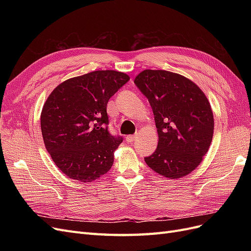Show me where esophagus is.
<instances>
[{"instance_id":"1","label":"esophagus","mask_w":251,"mask_h":251,"mask_svg":"<svg viewBox=\"0 0 251 251\" xmlns=\"http://www.w3.org/2000/svg\"><path fill=\"white\" fill-rule=\"evenodd\" d=\"M136 139V136L135 135H127L126 137V142H133Z\"/></svg>"}]
</instances>
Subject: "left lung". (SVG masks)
<instances>
[{
	"label": "left lung",
	"mask_w": 251,
	"mask_h": 251,
	"mask_svg": "<svg viewBox=\"0 0 251 251\" xmlns=\"http://www.w3.org/2000/svg\"><path fill=\"white\" fill-rule=\"evenodd\" d=\"M136 86L155 116L158 146L144 161L169 179L187 176L206 155L214 135V114L206 95L183 75L165 70L141 71Z\"/></svg>",
	"instance_id": "obj_1"
}]
</instances>
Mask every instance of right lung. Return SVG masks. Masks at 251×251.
Instances as JSON below:
<instances>
[{"mask_svg": "<svg viewBox=\"0 0 251 251\" xmlns=\"http://www.w3.org/2000/svg\"><path fill=\"white\" fill-rule=\"evenodd\" d=\"M130 76L98 70L63 81L43 105L41 128L53 162L67 177L92 182L107 174L123 142L108 132L107 104Z\"/></svg>", "mask_w": 251, "mask_h": 251, "instance_id": "right-lung-1", "label": "right lung"}]
</instances>
